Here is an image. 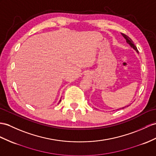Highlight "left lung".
Returning <instances> with one entry per match:
<instances>
[{"instance_id":"8db88e82","label":"left lung","mask_w":156,"mask_h":156,"mask_svg":"<svg viewBox=\"0 0 156 156\" xmlns=\"http://www.w3.org/2000/svg\"><path fill=\"white\" fill-rule=\"evenodd\" d=\"M122 34V33H121ZM122 35L123 36V37H124L125 39H126V42L130 45L131 46V48H132L133 49H134V50L137 52V53H138V49H137V48H136V45L134 44V42H133V41L130 38V37H129L128 36H126V34H122ZM129 105H128L127 107H128ZM125 107H123V108H125ZM119 110V109H118Z\"/></svg>"}]
</instances>
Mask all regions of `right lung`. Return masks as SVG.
<instances>
[{"instance_id": "right-lung-1", "label": "right lung", "mask_w": 156, "mask_h": 156, "mask_svg": "<svg viewBox=\"0 0 156 156\" xmlns=\"http://www.w3.org/2000/svg\"><path fill=\"white\" fill-rule=\"evenodd\" d=\"M59 102H61V100H60V101H59Z\"/></svg>"}]
</instances>
